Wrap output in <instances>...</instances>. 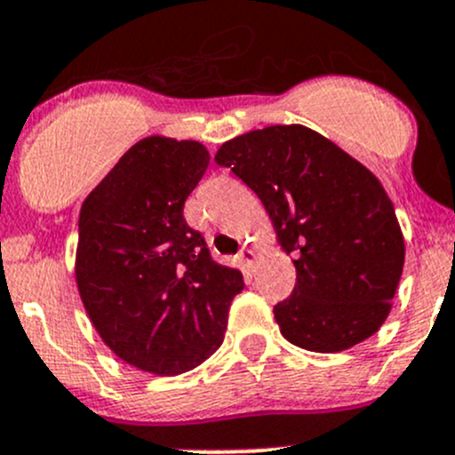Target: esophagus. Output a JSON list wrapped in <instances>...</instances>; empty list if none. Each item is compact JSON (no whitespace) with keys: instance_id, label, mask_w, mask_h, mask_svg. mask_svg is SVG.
<instances>
[{"instance_id":"1","label":"esophagus","mask_w":455,"mask_h":455,"mask_svg":"<svg viewBox=\"0 0 455 455\" xmlns=\"http://www.w3.org/2000/svg\"><path fill=\"white\" fill-rule=\"evenodd\" d=\"M240 259H242V264L244 266H253L255 264V259H257V253L253 249H242V253H240Z\"/></svg>"}]
</instances>
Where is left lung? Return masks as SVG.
<instances>
[{"label":"left lung","mask_w":455,"mask_h":455,"mask_svg":"<svg viewBox=\"0 0 455 455\" xmlns=\"http://www.w3.org/2000/svg\"><path fill=\"white\" fill-rule=\"evenodd\" d=\"M215 163L255 191L295 291L275 306L283 339L310 352L365 341L392 310L405 240L379 178L304 125H273L227 140Z\"/></svg>","instance_id":"8db88e82"}]
</instances>
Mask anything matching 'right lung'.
Listing matches in <instances>:
<instances>
[{"label": "right lung", "mask_w": 455, "mask_h": 455, "mask_svg": "<svg viewBox=\"0 0 455 455\" xmlns=\"http://www.w3.org/2000/svg\"><path fill=\"white\" fill-rule=\"evenodd\" d=\"M209 158L198 140L147 136L81 206L75 277L85 313L118 359L149 374L209 359L244 288L182 215Z\"/></svg>", "instance_id": "right-lung-1"}]
</instances>
